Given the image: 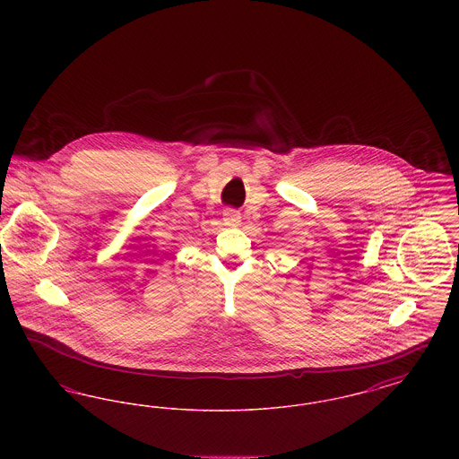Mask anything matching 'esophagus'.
<instances>
[{
	"label": "esophagus",
	"mask_w": 459,
	"mask_h": 459,
	"mask_svg": "<svg viewBox=\"0 0 459 459\" xmlns=\"http://www.w3.org/2000/svg\"><path fill=\"white\" fill-rule=\"evenodd\" d=\"M223 220H225V223L230 225V227H238L240 223V215L236 210L227 208V210L223 212Z\"/></svg>",
	"instance_id": "esophagus-1"
}]
</instances>
